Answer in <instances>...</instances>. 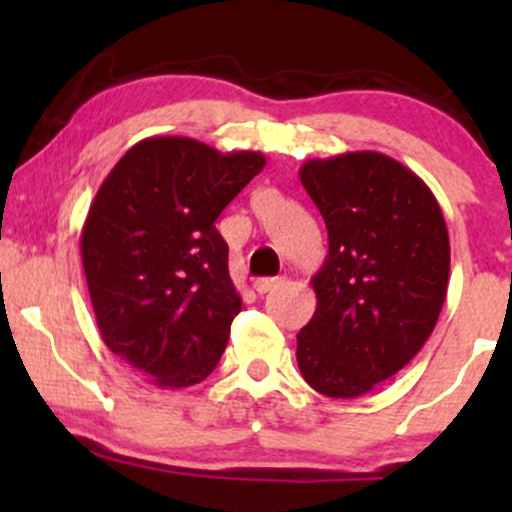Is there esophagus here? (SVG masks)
<instances>
[{"instance_id":"obj_1","label":"esophagus","mask_w":512,"mask_h":512,"mask_svg":"<svg viewBox=\"0 0 512 512\" xmlns=\"http://www.w3.org/2000/svg\"><path fill=\"white\" fill-rule=\"evenodd\" d=\"M279 284H281V276H262V279H255V284L252 286H255L257 293H267Z\"/></svg>"}]
</instances>
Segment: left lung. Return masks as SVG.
I'll use <instances>...</instances> for the list:
<instances>
[{
  "instance_id": "8db88e82",
  "label": "left lung",
  "mask_w": 512,
  "mask_h": 512,
  "mask_svg": "<svg viewBox=\"0 0 512 512\" xmlns=\"http://www.w3.org/2000/svg\"><path fill=\"white\" fill-rule=\"evenodd\" d=\"M301 182L330 252L313 276L315 315L296 334L298 368L320 395H366L436 327L450 276L443 211L419 175L378 151L305 161Z\"/></svg>"
}]
</instances>
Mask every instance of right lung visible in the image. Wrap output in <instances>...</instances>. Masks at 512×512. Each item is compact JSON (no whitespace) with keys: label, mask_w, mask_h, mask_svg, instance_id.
<instances>
[{"label":"right lung","mask_w":512,"mask_h":512,"mask_svg":"<svg viewBox=\"0 0 512 512\" xmlns=\"http://www.w3.org/2000/svg\"><path fill=\"white\" fill-rule=\"evenodd\" d=\"M264 163L260 151L149 137L96 192L81 260L98 330L158 387L202 383L226 349L243 303L216 219Z\"/></svg>","instance_id":"right-lung-1"}]
</instances>
